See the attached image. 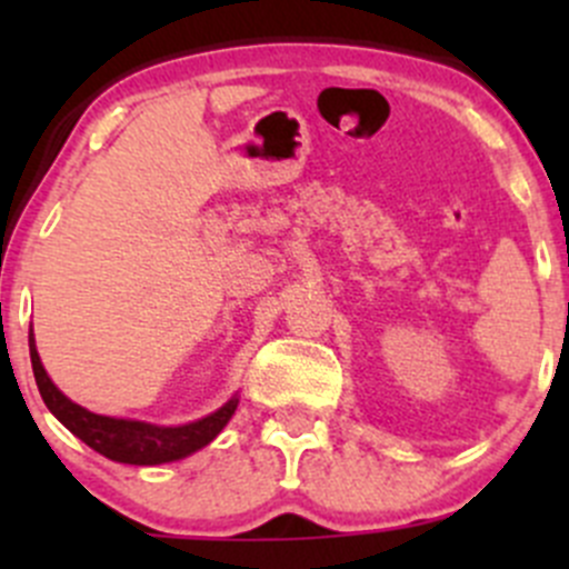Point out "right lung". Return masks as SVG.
<instances>
[{"instance_id": "1", "label": "right lung", "mask_w": 569, "mask_h": 569, "mask_svg": "<svg viewBox=\"0 0 569 569\" xmlns=\"http://www.w3.org/2000/svg\"><path fill=\"white\" fill-rule=\"evenodd\" d=\"M30 358L32 371H36L38 391L43 396L46 407L77 435L79 440L90 446L93 451L104 455L107 460L126 462V465H162L181 460V457L192 455V451L203 449L206 443L222 432L228 421H231L233 410H237L239 399H231L222 405L220 410L211 416L200 418L194 423H183V427H153V423L142 421H126V418H107L96 416V412L84 410V407L73 405L54 388L49 380L46 369L40 366L36 341L30 338Z\"/></svg>"}]
</instances>
